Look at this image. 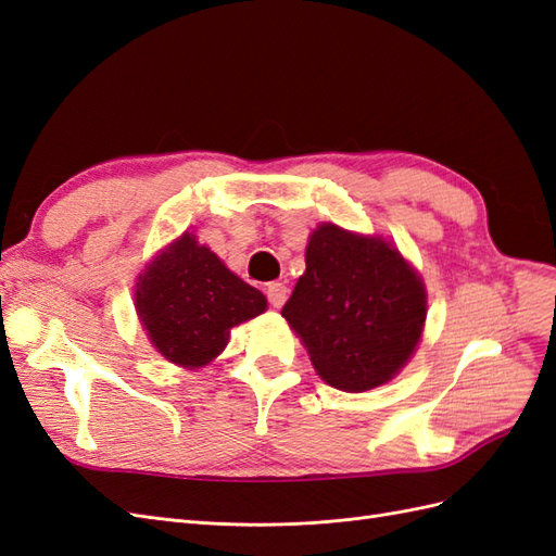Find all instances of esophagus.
Here are the masks:
<instances>
[{"label":"esophagus","mask_w":556,"mask_h":556,"mask_svg":"<svg viewBox=\"0 0 556 556\" xmlns=\"http://www.w3.org/2000/svg\"><path fill=\"white\" fill-rule=\"evenodd\" d=\"M266 296H268V304L274 308H280L285 301H288V288H285V282H268Z\"/></svg>","instance_id":"esophagus-1"}]
</instances>
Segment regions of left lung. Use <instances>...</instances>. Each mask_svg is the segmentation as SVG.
<instances>
[{
	"instance_id": "left-lung-1",
	"label": "left lung",
	"mask_w": 556,
	"mask_h": 556,
	"mask_svg": "<svg viewBox=\"0 0 556 556\" xmlns=\"http://www.w3.org/2000/svg\"><path fill=\"white\" fill-rule=\"evenodd\" d=\"M282 317L317 376L343 392L390 382L422 339L427 290L394 243L331 223L306 245V271Z\"/></svg>"
}]
</instances>
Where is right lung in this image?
I'll return each instance as SVG.
<instances>
[{
    "instance_id": "right-lung-1",
    "label": "right lung",
    "mask_w": 556,
    "mask_h": 556,
    "mask_svg": "<svg viewBox=\"0 0 556 556\" xmlns=\"http://www.w3.org/2000/svg\"><path fill=\"white\" fill-rule=\"evenodd\" d=\"M134 299L150 343L182 368L211 364L227 348L231 327L266 311V296L190 231L146 266Z\"/></svg>"
}]
</instances>
